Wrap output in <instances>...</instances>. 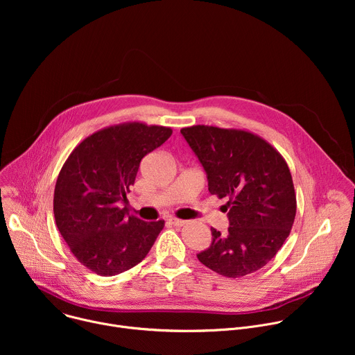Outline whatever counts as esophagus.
<instances>
[{
	"label": "esophagus",
	"mask_w": 355,
	"mask_h": 355,
	"mask_svg": "<svg viewBox=\"0 0 355 355\" xmlns=\"http://www.w3.org/2000/svg\"><path fill=\"white\" fill-rule=\"evenodd\" d=\"M170 223L174 225V226H177V227H181V226L187 225V220H182V219H178V218H171V219H170Z\"/></svg>",
	"instance_id": "1"
}]
</instances>
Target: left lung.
Returning <instances> with one entry per match:
<instances>
[{
	"label": "left lung",
	"instance_id": "obj_1",
	"mask_svg": "<svg viewBox=\"0 0 355 355\" xmlns=\"http://www.w3.org/2000/svg\"><path fill=\"white\" fill-rule=\"evenodd\" d=\"M182 136L207 171L208 188L227 198V233L212 230L198 260L212 271L240 278L268 264L291 233L296 193L285 159L267 140L243 129L195 125Z\"/></svg>",
	"mask_w": 355,
	"mask_h": 355
}]
</instances>
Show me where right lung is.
Instances as JSON below:
<instances>
[{
	"label": "right lung",
	"mask_w": 355,
	"mask_h": 355,
	"mask_svg": "<svg viewBox=\"0 0 355 355\" xmlns=\"http://www.w3.org/2000/svg\"><path fill=\"white\" fill-rule=\"evenodd\" d=\"M171 133L143 122L108 126L85 137L63 164L53 198L56 225L74 257L92 272L111 277L133 268L163 230L164 220L144 222L119 205L141 159Z\"/></svg>",
	"instance_id": "right-lung-1"
}]
</instances>
